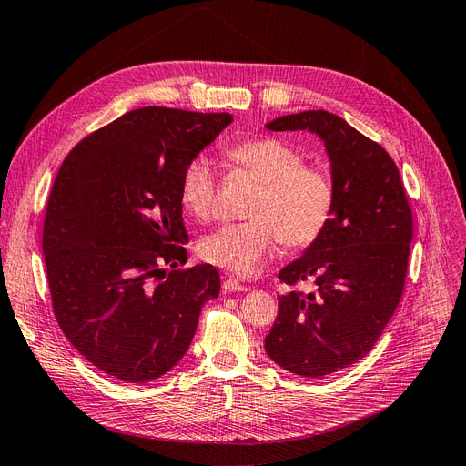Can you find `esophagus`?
<instances>
[{
  "instance_id": "esophagus-1",
  "label": "esophagus",
  "mask_w": 466,
  "mask_h": 466,
  "mask_svg": "<svg viewBox=\"0 0 466 466\" xmlns=\"http://www.w3.org/2000/svg\"><path fill=\"white\" fill-rule=\"evenodd\" d=\"M248 288L247 286H243L241 281L238 279H235V278H228V279H223V291L225 293H235V291H247Z\"/></svg>"
}]
</instances>
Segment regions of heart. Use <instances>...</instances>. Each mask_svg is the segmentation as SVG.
<instances>
[{"mask_svg":"<svg viewBox=\"0 0 466 466\" xmlns=\"http://www.w3.org/2000/svg\"><path fill=\"white\" fill-rule=\"evenodd\" d=\"M228 159L258 182L247 208L250 221L219 228L202 238L206 262L237 276L257 274L284 243L291 250L313 245L334 211V182L320 167L305 165L299 147L278 137H252L228 149ZM218 177L211 163L196 155L178 178L182 208L209 219L216 208Z\"/></svg>","mask_w":466,"mask_h":466,"instance_id":"1","label":"heart"}]
</instances>
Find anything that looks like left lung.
Listing matches in <instances>:
<instances>
[{
  "label": "left lung",
  "instance_id": "obj_1",
  "mask_svg": "<svg viewBox=\"0 0 466 466\" xmlns=\"http://www.w3.org/2000/svg\"><path fill=\"white\" fill-rule=\"evenodd\" d=\"M266 128L317 134L330 161L336 198L327 229L278 274L288 286L313 279L315 289L279 295L264 340L279 368L319 379L368 356L387 327L404 289L412 209L390 155L344 118L305 110Z\"/></svg>",
  "mask_w": 466,
  "mask_h": 466
}]
</instances>
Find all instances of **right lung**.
<instances>
[{"instance_id":"right-lung-1","label":"right lung","mask_w":466,"mask_h":466,"mask_svg":"<svg viewBox=\"0 0 466 466\" xmlns=\"http://www.w3.org/2000/svg\"><path fill=\"white\" fill-rule=\"evenodd\" d=\"M228 112L144 106L83 137L64 159L42 231L56 320L79 354L126 383L171 371L188 351L211 264L187 262L178 178Z\"/></svg>"}]
</instances>
